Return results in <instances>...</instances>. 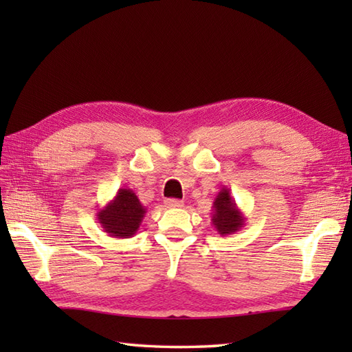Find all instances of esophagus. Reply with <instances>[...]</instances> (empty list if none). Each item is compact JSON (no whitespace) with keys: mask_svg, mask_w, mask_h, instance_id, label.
I'll use <instances>...</instances> for the list:
<instances>
[{"mask_svg":"<svg viewBox=\"0 0 352 352\" xmlns=\"http://www.w3.org/2000/svg\"><path fill=\"white\" fill-rule=\"evenodd\" d=\"M164 206H166L168 208H180V207L184 206V203H183L182 199H172V198H169V199L164 201Z\"/></svg>","mask_w":352,"mask_h":352,"instance_id":"34e87169","label":"esophagus"}]
</instances>
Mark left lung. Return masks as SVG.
Masks as SVG:
<instances>
[{
  "instance_id": "8db88e82",
  "label": "left lung",
  "mask_w": 352,
  "mask_h": 352,
  "mask_svg": "<svg viewBox=\"0 0 352 352\" xmlns=\"http://www.w3.org/2000/svg\"><path fill=\"white\" fill-rule=\"evenodd\" d=\"M212 223L221 236L234 234L245 226L246 218L236 201L231 197L228 188H222L213 201Z\"/></svg>"
}]
</instances>
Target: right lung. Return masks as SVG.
I'll use <instances>...</instances> for the list:
<instances>
[{
    "label": "right lung",
    "mask_w": 352,
    "mask_h": 352,
    "mask_svg": "<svg viewBox=\"0 0 352 352\" xmlns=\"http://www.w3.org/2000/svg\"><path fill=\"white\" fill-rule=\"evenodd\" d=\"M145 213L146 207L142 206L136 193L122 188L116 192L113 199L100 208L96 219L109 236L129 239L138 233Z\"/></svg>",
    "instance_id": "1"
}]
</instances>
